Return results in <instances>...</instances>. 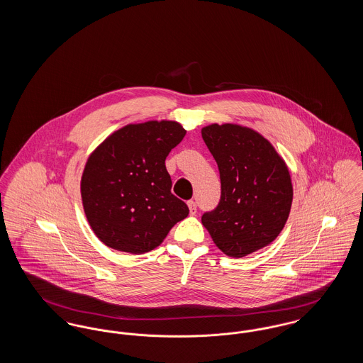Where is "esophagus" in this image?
<instances>
[{
	"mask_svg": "<svg viewBox=\"0 0 363 363\" xmlns=\"http://www.w3.org/2000/svg\"><path fill=\"white\" fill-rule=\"evenodd\" d=\"M188 207H189L190 215L194 216V215L197 213V206H196V203H194L193 200H190V201H188Z\"/></svg>",
	"mask_w": 363,
	"mask_h": 363,
	"instance_id": "34e87169",
	"label": "esophagus"
}]
</instances>
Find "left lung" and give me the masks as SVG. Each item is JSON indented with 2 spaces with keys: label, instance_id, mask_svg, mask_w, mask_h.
<instances>
[{
  "label": "left lung",
  "instance_id": "1",
  "mask_svg": "<svg viewBox=\"0 0 363 363\" xmlns=\"http://www.w3.org/2000/svg\"><path fill=\"white\" fill-rule=\"evenodd\" d=\"M201 136L215 157L222 184L218 207L201 218L213 243L240 259L268 246L286 225L293 184L275 147L252 128L211 123Z\"/></svg>",
  "mask_w": 363,
  "mask_h": 363
}]
</instances>
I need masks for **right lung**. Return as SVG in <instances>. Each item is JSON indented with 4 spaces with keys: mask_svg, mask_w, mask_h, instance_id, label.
<instances>
[{
    "mask_svg": "<svg viewBox=\"0 0 363 363\" xmlns=\"http://www.w3.org/2000/svg\"><path fill=\"white\" fill-rule=\"evenodd\" d=\"M185 135L177 121L129 123L88 156L82 201L94 234L106 246L132 255L151 252L189 215L172 193L164 164Z\"/></svg>",
    "mask_w": 363,
    "mask_h": 363,
    "instance_id": "add662e5",
    "label": "right lung"
}]
</instances>
